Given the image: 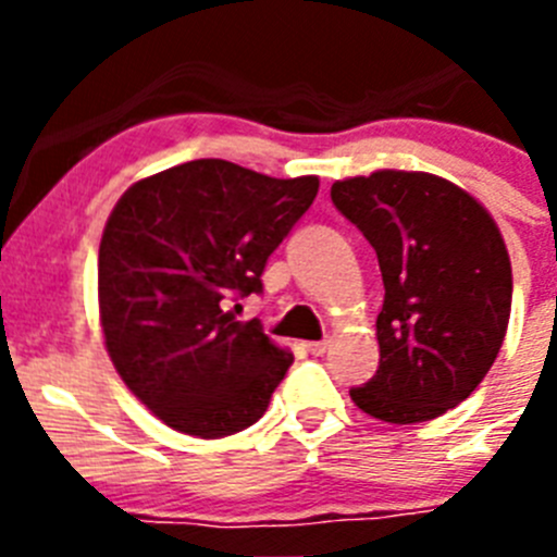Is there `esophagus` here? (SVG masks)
Returning a JSON list of instances; mask_svg holds the SVG:
<instances>
[{
	"mask_svg": "<svg viewBox=\"0 0 557 557\" xmlns=\"http://www.w3.org/2000/svg\"><path fill=\"white\" fill-rule=\"evenodd\" d=\"M329 346H332V339H318V343H307V351L312 357H323L329 351Z\"/></svg>",
	"mask_w": 557,
	"mask_h": 557,
	"instance_id": "1",
	"label": "esophagus"
}]
</instances>
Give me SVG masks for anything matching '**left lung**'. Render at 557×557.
I'll use <instances>...</instances> for the list:
<instances>
[{"mask_svg": "<svg viewBox=\"0 0 557 557\" xmlns=\"http://www.w3.org/2000/svg\"><path fill=\"white\" fill-rule=\"evenodd\" d=\"M332 200L373 245L385 284L379 371L351 401L387 424L444 416L476 391L508 332L513 275L499 225L432 172L334 181Z\"/></svg>", "mask_w": 557, "mask_h": 557, "instance_id": "8db88e82", "label": "left lung"}]
</instances>
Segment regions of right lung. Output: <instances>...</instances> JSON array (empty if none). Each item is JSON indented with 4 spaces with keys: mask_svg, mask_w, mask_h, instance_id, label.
Listing matches in <instances>:
<instances>
[{
    "mask_svg": "<svg viewBox=\"0 0 557 557\" xmlns=\"http://www.w3.org/2000/svg\"><path fill=\"white\" fill-rule=\"evenodd\" d=\"M318 186V175L198 159L136 181L113 206L97 262L106 351L175 432L214 441L268 410L293 354L256 321H234L225 301L262 293L268 256Z\"/></svg>",
    "mask_w": 557,
    "mask_h": 557,
    "instance_id": "add662e5",
    "label": "right lung"
}]
</instances>
